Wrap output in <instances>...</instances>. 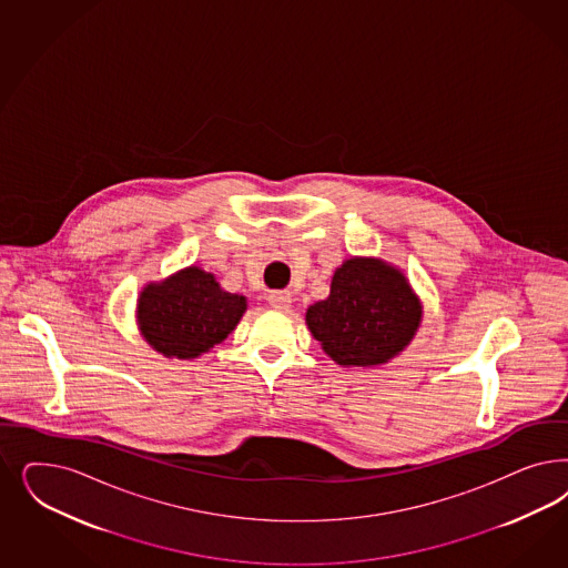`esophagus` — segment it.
Instances as JSON below:
<instances>
[{
    "label": "esophagus",
    "mask_w": 568,
    "mask_h": 568,
    "mask_svg": "<svg viewBox=\"0 0 568 568\" xmlns=\"http://www.w3.org/2000/svg\"><path fill=\"white\" fill-rule=\"evenodd\" d=\"M267 301H270V305L275 307V310L286 312L293 305V294H291V291H272L270 296H267Z\"/></svg>",
    "instance_id": "obj_1"
}]
</instances>
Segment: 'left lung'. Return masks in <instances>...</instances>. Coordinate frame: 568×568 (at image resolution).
<instances>
[{"label": "left lung", "mask_w": 568, "mask_h": 568, "mask_svg": "<svg viewBox=\"0 0 568 568\" xmlns=\"http://www.w3.org/2000/svg\"><path fill=\"white\" fill-rule=\"evenodd\" d=\"M422 301L407 275L381 256H348L329 294L307 307L305 324L341 367L385 366L414 341Z\"/></svg>", "instance_id": "8db88e82"}]
</instances>
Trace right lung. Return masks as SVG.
Wrapping results in <instances>:
<instances>
[{
    "instance_id": "obj_1",
    "label": "right lung",
    "mask_w": 568,
    "mask_h": 568,
    "mask_svg": "<svg viewBox=\"0 0 568 568\" xmlns=\"http://www.w3.org/2000/svg\"><path fill=\"white\" fill-rule=\"evenodd\" d=\"M248 303L227 293L217 277L190 265L148 282L135 301V322L150 347L169 359H196L239 326Z\"/></svg>"
}]
</instances>
